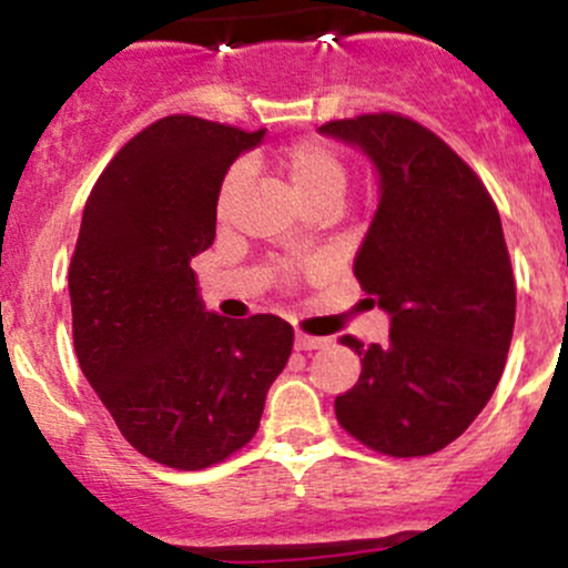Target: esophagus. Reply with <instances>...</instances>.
<instances>
[{
    "label": "esophagus",
    "mask_w": 568,
    "mask_h": 568,
    "mask_svg": "<svg viewBox=\"0 0 568 568\" xmlns=\"http://www.w3.org/2000/svg\"><path fill=\"white\" fill-rule=\"evenodd\" d=\"M325 344H328V338L296 334V349H321V347H325Z\"/></svg>",
    "instance_id": "obj_1"
}]
</instances>
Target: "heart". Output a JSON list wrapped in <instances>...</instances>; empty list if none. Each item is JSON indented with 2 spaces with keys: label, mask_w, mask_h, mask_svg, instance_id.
I'll return each mask as SVG.
<instances>
[{
  "label": "heart",
  "mask_w": 568,
  "mask_h": 568,
  "mask_svg": "<svg viewBox=\"0 0 568 568\" xmlns=\"http://www.w3.org/2000/svg\"><path fill=\"white\" fill-rule=\"evenodd\" d=\"M275 168L285 175L296 197L306 202L317 194H338L342 197L344 189H347V165L338 158L331 146H325L323 141L304 139L293 141L285 149H280L275 158ZM245 168L237 165L224 175L219 189V202L216 211L219 219L226 216L230 211V202L237 192V186L243 184Z\"/></svg>",
  "instance_id": "heart-1"
}]
</instances>
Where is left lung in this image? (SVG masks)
Returning <instances> with one entry per match:
<instances>
[{
	"instance_id": "obj_1",
	"label": "left lung",
	"mask_w": 568,
	"mask_h": 568,
	"mask_svg": "<svg viewBox=\"0 0 568 568\" xmlns=\"http://www.w3.org/2000/svg\"><path fill=\"white\" fill-rule=\"evenodd\" d=\"M321 133L379 171L355 277L389 315L387 344L342 336L363 371L336 397V419L379 454H435L473 425L505 371L515 280L499 211L473 168L408 116L361 114Z\"/></svg>"
}]
</instances>
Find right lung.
Masks as SVG:
<instances>
[{
	"instance_id": "obj_1",
	"label": "right lung",
	"mask_w": 568,
	"mask_h": 568,
	"mask_svg": "<svg viewBox=\"0 0 568 568\" xmlns=\"http://www.w3.org/2000/svg\"><path fill=\"white\" fill-rule=\"evenodd\" d=\"M262 139L162 116L114 154L84 202L69 266L77 361L130 446L175 470L243 448L291 357L283 317L207 312L189 266L216 237L226 171Z\"/></svg>"
}]
</instances>
